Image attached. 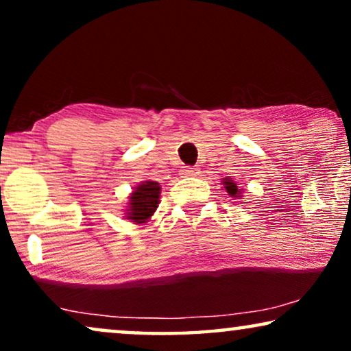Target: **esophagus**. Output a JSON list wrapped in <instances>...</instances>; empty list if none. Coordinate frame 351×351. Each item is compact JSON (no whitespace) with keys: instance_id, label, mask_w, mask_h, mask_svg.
Listing matches in <instances>:
<instances>
[{"instance_id":"esophagus-1","label":"esophagus","mask_w":351,"mask_h":351,"mask_svg":"<svg viewBox=\"0 0 351 351\" xmlns=\"http://www.w3.org/2000/svg\"><path fill=\"white\" fill-rule=\"evenodd\" d=\"M198 174H199L198 167L186 166V167H184V169H182V176H184V177H195V176H198Z\"/></svg>"}]
</instances>
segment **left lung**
<instances>
[{
    "mask_svg": "<svg viewBox=\"0 0 351 351\" xmlns=\"http://www.w3.org/2000/svg\"><path fill=\"white\" fill-rule=\"evenodd\" d=\"M223 185H225V190L228 191V195H230V196H237V195H239L238 186H237V184H234L233 180L225 179V180H223Z\"/></svg>",
    "mask_w": 351,
    "mask_h": 351,
    "instance_id": "left-lung-1",
    "label": "left lung"
}]
</instances>
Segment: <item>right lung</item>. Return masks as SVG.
<instances>
[{
  "label": "right lung",
  "instance_id": "1",
  "mask_svg": "<svg viewBox=\"0 0 351 351\" xmlns=\"http://www.w3.org/2000/svg\"><path fill=\"white\" fill-rule=\"evenodd\" d=\"M160 184L153 180H147L141 184L136 189V191L131 195V203H129L128 219L132 222L142 223L145 222L148 217H152L158 208V198H160Z\"/></svg>",
  "mask_w": 351,
  "mask_h": 351
}]
</instances>
